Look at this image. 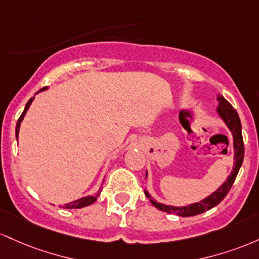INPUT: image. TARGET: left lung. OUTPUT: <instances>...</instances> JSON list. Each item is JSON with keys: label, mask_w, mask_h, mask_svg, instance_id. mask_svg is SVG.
<instances>
[{"label": "left lung", "mask_w": 259, "mask_h": 259, "mask_svg": "<svg viewBox=\"0 0 259 259\" xmlns=\"http://www.w3.org/2000/svg\"><path fill=\"white\" fill-rule=\"evenodd\" d=\"M218 100H219V107H218V112L222 116V118L225 121V123L228 124V127L230 128L234 136V149H235V166L232 170L231 175L228 177L224 184L220 186V188H218L213 194L207 197L205 199L200 200L199 203H194V204L187 205V207H171V205H164L160 203H156L155 200L152 199V197L149 196V193L144 192L145 196L148 198H150V202L155 208L160 209L161 211H166V213H174L177 215L181 217H193L198 215L200 213H204L205 210H209L215 205L219 204L222 200L225 198L226 194L229 193V191L231 190L232 184H234L235 179H236L239 170L242 165L243 161V154H245V145H243V138H242V132H241V121L237 114L236 110L232 107V105L226 100L225 98L222 97L220 94L217 95ZM147 177V176H145Z\"/></svg>", "instance_id": "8db88e82"}]
</instances>
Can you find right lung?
Returning a JSON list of instances; mask_svg holds the SVG:
<instances>
[{"mask_svg": "<svg viewBox=\"0 0 259 259\" xmlns=\"http://www.w3.org/2000/svg\"><path fill=\"white\" fill-rule=\"evenodd\" d=\"M44 89L46 88H42L40 89V92L44 91ZM31 101H33V98L29 99V101L27 103V105H25V109L24 111H23V114L20 115V117L18 118V122H17V126H16V135H17V138H18V132H19V127H20V122H22L23 117L25 116V112H27V110L29 109V106H30ZM99 194H100V191L97 194H94V196H89V197H84V198H80L78 200H74V202H71L68 203V204H65L63 205V208L66 209H75V208H83V207H87V205H91L93 203L97 200V198L99 197Z\"/></svg>", "mask_w": 259, "mask_h": 259, "instance_id": "1", "label": "right lung"}]
</instances>
